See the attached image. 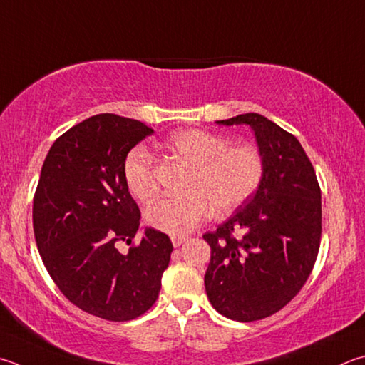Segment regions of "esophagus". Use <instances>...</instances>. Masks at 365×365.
<instances>
[{
  "instance_id": "obj_1",
  "label": "esophagus",
  "mask_w": 365,
  "mask_h": 365,
  "mask_svg": "<svg viewBox=\"0 0 365 365\" xmlns=\"http://www.w3.org/2000/svg\"><path fill=\"white\" fill-rule=\"evenodd\" d=\"M170 240H172V246H174V247H180L182 244L187 241L183 236H172Z\"/></svg>"
}]
</instances>
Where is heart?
Returning a JSON list of instances; mask_svg holds the SVG:
<instances>
[{"mask_svg": "<svg viewBox=\"0 0 365 365\" xmlns=\"http://www.w3.org/2000/svg\"><path fill=\"white\" fill-rule=\"evenodd\" d=\"M168 147L193 165L187 191L151 204L145 218L150 227L168 235H188L210 215L240 207L254 195L263 175V161L250 145L228 147V140L201 129H182L169 137ZM150 151L138 145L124 160L123 175L132 195L140 201L153 200L158 187L151 170Z\"/></svg>", "mask_w": 365, "mask_h": 365, "instance_id": "b5f03b06", "label": "heart"}]
</instances>
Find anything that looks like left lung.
<instances>
[{"label": "left lung", "mask_w": 365, "mask_h": 365, "mask_svg": "<svg viewBox=\"0 0 365 365\" xmlns=\"http://www.w3.org/2000/svg\"><path fill=\"white\" fill-rule=\"evenodd\" d=\"M215 123L249 125L263 175L242 207L202 236L210 246L205 294L228 319L258 321L286 307L314 267L321 190L300 142L268 118L246 113Z\"/></svg>", "instance_id": "1"}]
</instances>
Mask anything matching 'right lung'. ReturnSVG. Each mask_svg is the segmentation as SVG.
<instances>
[{
  "instance_id": "1",
  "label": "right lung",
  "mask_w": 365,
  "mask_h": 365,
  "mask_svg": "<svg viewBox=\"0 0 365 365\" xmlns=\"http://www.w3.org/2000/svg\"><path fill=\"white\" fill-rule=\"evenodd\" d=\"M153 129L102 113L73 125L46 156L33 200V230L43 263L78 308L107 321H130L156 302L169 267L168 235L140 227L123 175L124 160Z\"/></svg>"
}]
</instances>
